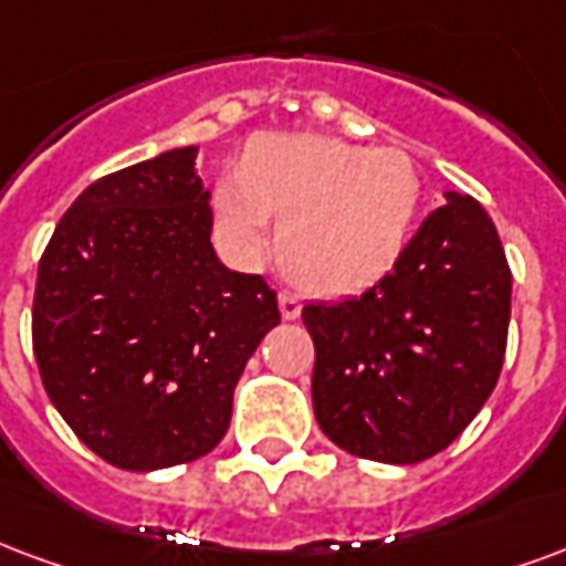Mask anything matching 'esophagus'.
<instances>
[{
	"instance_id": "1",
	"label": "esophagus",
	"mask_w": 566,
	"mask_h": 566,
	"mask_svg": "<svg viewBox=\"0 0 566 566\" xmlns=\"http://www.w3.org/2000/svg\"><path fill=\"white\" fill-rule=\"evenodd\" d=\"M279 312H282L284 321H296L300 317V312H303V303H300V296L294 294H279Z\"/></svg>"
}]
</instances>
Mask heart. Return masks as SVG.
Listing matches in <instances>:
<instances>
[{
	"label": "heart",
	"instance_id": "obj_1",
	"mask_svg": "<svg viewBox=\"0 0 566 566\" xmlns=\"http://www.w3.org/2000/svg\"><path fill=\"white\" fill-rule=\"evenodd\" d=\"M422 179L396 146H357L324 134H261L212 188L221 242L258 261L279 216L275 258L317 296L357 294L384 279L408 245Z\"/></svg>",
	"mask_w": 566,
	"mask_h": 566
}]
</instances>
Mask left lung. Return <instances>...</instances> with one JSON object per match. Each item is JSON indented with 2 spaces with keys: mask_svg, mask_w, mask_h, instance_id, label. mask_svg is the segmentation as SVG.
Masks as SVG:
<instances>
[{
  "mask_svg": "<svg viewBox=\"0 0 566 566\" xmlns=\"http://www.w3.org/2000/svg\"><path fill=\"white\" fill-rule=\"evenodd\" d=\"M513 275L489 212L447 191L375 287L303 308L321 432L384 464L447 450L495 389Z\"/></svg>",
  "mask_w": 566,
  "mask_h": 566,
  "instance_id": "obj_1",
  "label": "left lung"
}]
</instances>
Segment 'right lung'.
Returning a JSON list of instances; mask_svg holds the SVG:
<instances>
[{"mask_svg":"<svg viewBox=\"0 0 566 566\" xmlns=\"http://www.w3.org/2000/svg\"><path fill=\"white\" fill-rule=\"evenodd\" d=\"M177 146L92 182L38 263L32 347L53 408L123 471L195 462L224 438L233 389L282 321L261 275L228 270Z\"/></svg>","mask_w":566,"mask_h":566,"instance_id":"add662e5","label":"right lung"}]
</instances>
